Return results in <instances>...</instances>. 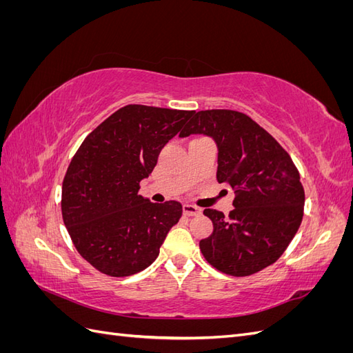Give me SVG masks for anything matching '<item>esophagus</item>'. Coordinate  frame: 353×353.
<instances>
[{"instance_id": "obj_1", "label": "esophagus", "mask_w": 353, "mask_h": 353, "mask_svg": "<svg viewBox=\"0 0 353 353\" xmlns=\"http://www.w3.org/2000/svg\"><path fill=\"white\" fill-rule=\"evenodd\" d=\"M183 212H184L185 216H197L201 213V209L197 208V206H193V205H184Z\"/></svg>"}]
</instances>
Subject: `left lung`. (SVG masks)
I'll return each instance as SVG.
<instances>
[{
    "mask_svg": "<svg viewBox=\"0 0 353 353\" xmlns=\"http://www.w3.org/2000/svg\"><path fill=\"white\" fill-rule=\"evenodd\" d=\"M191 134L213 138L218 183L236 193L228 216L215 209L203 210L213 223V232L200 240L205 259L234 276L272 265L303 218L305 191L292 157L262 126L236 110L194 112L179 137Z\"/></svg>",
    "mask_w": 353,
    "mask_h": 353,
    "instance_id": "obj_1",
    "label": "left lung"
}]
</instances>
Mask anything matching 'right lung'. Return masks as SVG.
<instances>
[{
  "label": "right lung",
  "instance_id": "obj_1",
  "mask_svg": "<svg viewBox=\"0 0 353 353\" xmlns=\"http://www.w3.org/2000/svg\"><path fill=\"white\" fill-rule=\"evenodd\" d=\"M128 104L85 138L70 160L61 188V215L82 258L110 276L145 270L183 215L179 201L138 196L141 179L193 114Z\"/></svg>",
  "mask_w": 353,
  "mask_h": 353
}]
</instances>
